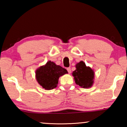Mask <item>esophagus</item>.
Returning a JSON list of instances; mask_svg holds the SVG:
<instances>
[{"mask_svg": "<svg viewBox=\"0 0 127 127\" xmlns=\"http://www.w3.org/2000/svg\"><path fill=\"white\" fill-rule=\"evenodd\" d=\"M67 72H68L69 73H71V68H70V67H67Z\"/></svg>", "mask_w": 127, "mask_h": 127, "instance_id": "34e87169", "label": "esophagus"}]
</instances>
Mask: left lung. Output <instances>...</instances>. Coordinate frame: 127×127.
Returning a JSON list of instances; mask_svg holds the SVG:
<instances>
[{
    "mask_svg": "<svg viewBox=\"0 0 127 127\" xmlns=\"http://www.w3.org/2000/svg\"><path fill=\"white\" fill-rule=\"evenodd\" d=\"M76 69L72 73L76 84L83 88L91 87L94 83V72L91 67L86 66L84 62L76 64Z\"/></svg>",
    "mask_w": 127,
    "mask_h": 127,
    "instance_id": "left-lung-1",
    "label": "left lung"
}]
</instances>
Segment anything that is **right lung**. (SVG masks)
Segmentation results:
<instances>
[{"mask_svg":"<svg viewBox=\"0 0 127 127\" xmlns=\"http://www.w3.org/2000/svg\"><path fill=\"white\" fill-rule=\"evenodd\" d=\"M66 73H67L66 69L50 61L44 66L37 69L36 78L43 88L50 90L56 87L59 77Z\"/></svg>","mask_w":127,"mask_h":127,"instance_id":"obj_1","label":"right lung"}]
</instances>
